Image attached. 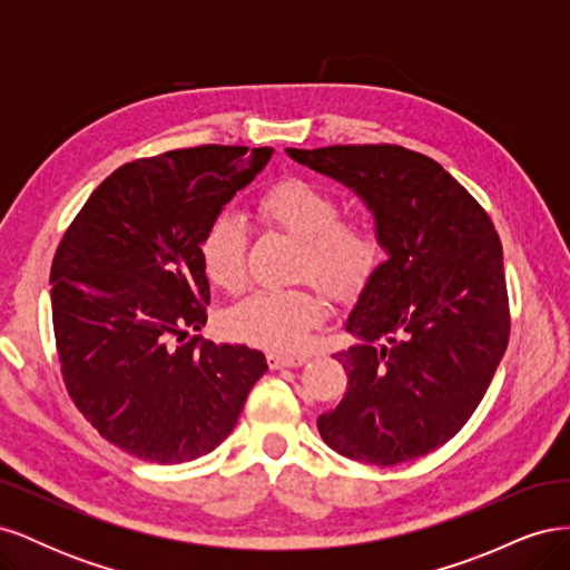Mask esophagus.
<instances>
[{
	"label": "esophagus",
	"mask_w": 570,
	"mask_h": 570,
	"mask_svg": "<svg viewBox=\"0 0 570 570\" xmlns=\"http://www.w3.org/2000/svg\"><path fill=\"white\" fill-rule=\"evenodd\" d=\"M266 361H268V366H271L273 371H278V368H292V366H302L304 361H306V356H304V354L285 356V354H278V352H271V354L266 356Z\"/></svg>",
	"instance_id": "obj_1"
}]
</instances>
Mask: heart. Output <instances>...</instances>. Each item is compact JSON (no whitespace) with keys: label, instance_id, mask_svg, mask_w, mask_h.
<instances>
[{"label":"heart","instance_id":"obj_1","mask_svg":"<svg viewBox=\"0 0 570 570\" xmlns=\"http://www.w3.org/2000/svg\"><path fill=\"white\" fill-rule=\"evenodd\" d=\"M256 216L268 230L295 239V278H312L327 295L344 297L368 278L377 262V233L368 218L342 216L331 189L283 178L256 199ZM199 262L209 283L239 292L247 283V233L233 216L216 218L199 243ZM325 316L314 285L264 289L239 302L226 316L235 340L273 352H297Z\"/></svg>","mask_w":570,"mask_h":570}]
</instances>
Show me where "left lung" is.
Returning a JSON list of instances; mask_svg holds the SVG:
<instances>
[{"instance_id": "obj_1", "label": "left lung", "mask_w": 570, "mask_h": 570, "mask_svg": "<svg viewBox=\"0 0 570 570\" xmlns=\"http://www.w3.org/2000/svg\"><path fill=\"white\" fill-rule=\"evenodd\" d=\"M361 197L387 262L344 323L342 402L318 433L342 456L394 465L452 440L473 416L509 342L502 243L485 209L425 154L400 145L287 149Z\"/></svg>"}]
</instances>
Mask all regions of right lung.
<instances>
[{
  "instance_id": "obj_1",
  "label": "right lung",
  "mask_w": 570,
  "mask_h": 570,
  "mask_svg": "<svg viewBox=\"0 0 570 570\" xmlns=\"http://www.w3.org/2000/svg\"><path fill=\"white\" fill-rule=\"evenodd\" d=\"M271 147L204 145L116 168L51 262V321L68 394L97 433L151 463L209 454L230 435L266 356L202 331L199 243Z\"/></svg>"
}]
</instances>
